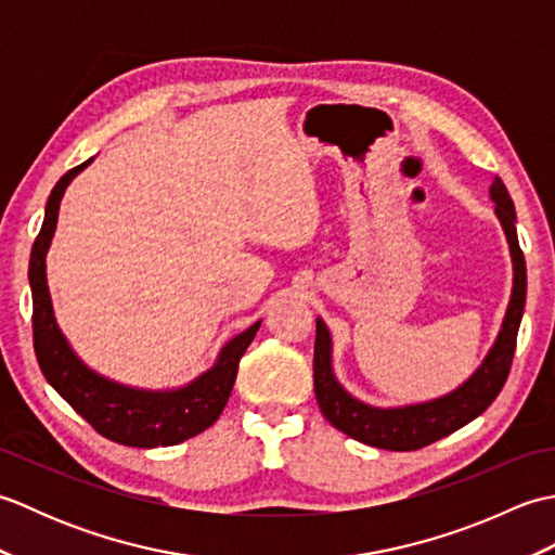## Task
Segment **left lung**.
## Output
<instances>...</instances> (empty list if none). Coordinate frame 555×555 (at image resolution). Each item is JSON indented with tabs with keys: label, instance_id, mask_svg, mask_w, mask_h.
I'll list each match as a JSON object with an SVG mask.
<instances>
[{
	"label": "left lung",
	"instance_id": "8db88e82",
	"mask_svg": "<svg viewBox=\"0 0 555 555\" xmlns=\"http://www.w3.org/2000/svg\"><path fill=\"white\" fill-rule=\"evenodd\" d=\"M491 199L496 203V215L503 223L505 238L513 255V296L505 312L503 326L496 344L489 350L479 370L469 379L457 386L453 393L429 400V403L405 405V408H372L352 398L344 386L336 382L332 372V336L322 320H317L314 338V396L320 403L322 415L334 424L336 429L348 434L350 439L367 443L386 451H417L443 436L465 427L485 412L508 379L511 364L515 356L517 328L525 312L527 298V267L525 255L517 243L515 231V207L505 191L503 181L493 179Z\"/></svg>",
	"mask_w": 555,
	"mask_h": 555
}]
</instances>
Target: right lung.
Masks as SVG:
<instances>
[{"label":"right lung","instance_id":"obj_1","mask_svg":"<svg viewBox=\"0 0 555 555\" xmlns=\"http://www.w3.org/2000/svg\"><path fill=\"white\" fill-rule=\"evenodd\" d=\"M90 162L92 159L78 164L59 179L47 199L42 229L33 243L28 279L33 291L35 356H38L44 379L54 386V391L104 439L133 448L176 446L193 439L219 420L231 396L235 374H238V362L247 346L253 344L259 322L223 346L215 367L176 391H143V388L104 379L86 367L56 326L50 291H47L44 255L56 229L59 203H62L66 185Z\"/></svg>","mask_w":555,"mask_h":555}]
</instances>
